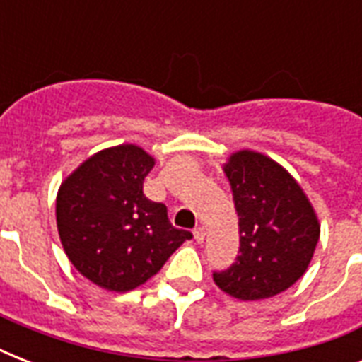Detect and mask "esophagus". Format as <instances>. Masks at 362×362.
<instances>
[{"mask_svg":"<svg viewBox=\"0 0 362 362\" xmlns=\"http://www.w3.org/2000/svg\"><path fill=\"white\" fill-rule=\"evenodd\" d=\"M193 238H195V242H201L204 240V229L203 227H195V231H193Z\"/></svg>","mask_w":362,"mask_h":362,"instance_id":"esophagus-1","label":"esophagus"}]
</instances>
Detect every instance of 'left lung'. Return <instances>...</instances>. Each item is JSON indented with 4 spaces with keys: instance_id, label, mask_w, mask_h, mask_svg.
<instances>
[{
    "instance_id": "obj_1",
    "label": "left lung",
    "mask_w": 362,
    "mask_h": 362,
    "mask_svg": "<svg viewBox=\"0 0 362 362\" xmlns=\"http://www.w3.org/2000/svg\"><path fill=\"white\" fill-rule=\"evenodd\" d=\"M238 214L237 261L214 270L216 286L240 300L286 291L306 272L320 223L304 192L286 169L257 152L233 153L226 165Z\"/></svg>"
}]
</instances>
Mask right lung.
Here are the masks:
<instances>
[{"label": "right lung", "mask_w": 362, "mask_h": 362, "mask_svg": "<svg viewBox=\"0 0 362 362\" xmlns=\"http://www.w3.org/2000/svg\"><path fill=\"white\" fill-rule=\"evenodd\" d=\"M152 167L142 148L122 144L86 159L59 187V238L73 267L95 286L135 289L193 237L142 192Z\"/></svg>", "instance_id": "obj_1"}]
</instances>
